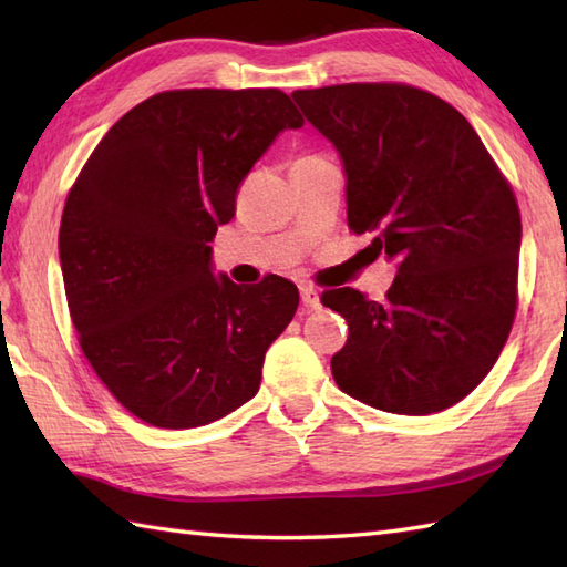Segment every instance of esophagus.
Masks as SVG:
<instances>
[{
	"label": "esophagus",
	"instance_id": "esophagus-1",
	"mask_svg": "<svg viewBox=\"0 0 567 567\" xmlns=\"http://www.w3.org/2000/svg\"><path fill=\"white\" fill-rule=\"evenodd\" d=\"M299 295H302V302H305V307H309V309H319L321 307V297H319V292L315 290V287H299Z\"/></svg>",
	"mask_w": 567,
	"mask_h": 567
}]
</instances>
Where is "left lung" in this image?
Wrapping results in <instances>:
<instances>
[{"label":"left lung","mask_w":567,"mask_h":567,"mask_svg":"<svg viewBox=\"0 0 567 567\" xmlns=\"http://www.w3.org/2000/svg\"><path fill=\"white\" fill-rule=\"evenodd\" d=\"M339 151L348 226L396 262L382 302L323 292L348 321L339 388L382 412L461 402L497 363L516 315L522 216L467 118L436 94L388 82L292 92Z\"/></svg>","instance_id":"left-lung-1"}]
</instances>
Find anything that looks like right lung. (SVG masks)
Here are the masks:
<instances>
[{
    "mask_svg": "<svg viewBox=\"0 0 567 567\" xmlns=\"http://www.w3.org/2000/svg\"><path fill=\"white\" fill-rule=\"evenodd\" d=\"M305 118L280 90L153 94L106 131L72 185L58 250L84 358L131 414L195 429L256 396L299 292L270 275H214L216 228L285 128Z\"/></svg>",
    "mask_w": 567,
    "mask_h": 567,
    "instance_id": "add662e5",
    "label": "right lung"
}]
</instances>
